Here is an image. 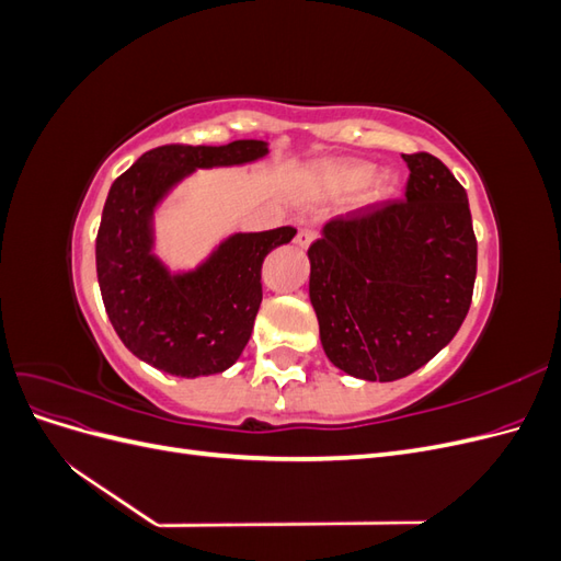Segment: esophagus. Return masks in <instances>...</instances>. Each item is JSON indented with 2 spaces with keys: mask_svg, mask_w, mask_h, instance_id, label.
I'll return each mask as SVG.
<instances>
[{
  "mask_svg": "<svg viewBox=\"0 0 561 561\" xmlns=\"http://www.w3.org/2000/svg\"><path fill=\"white\" fill-rule=\"evenodd\" d=\"M313 239H316V231H313L311 227H301V229L297 231V236H295V243H297L299 248H309V245L313 243Z\"/></svg>",
  "mask_w": 561,
  "mask_h": 561,
  "instance_id": "1",
  "label": "esophagus"
}]
</instances>
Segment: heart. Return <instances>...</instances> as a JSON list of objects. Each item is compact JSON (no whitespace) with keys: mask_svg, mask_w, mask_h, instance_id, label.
<instances>
[{"mask_svg":"<svg viewBox=\"0 0 561 561\" xmlns=\"http://www.w3.org/2000/svg\"><path fill=\"white\" fill-rule=\"evenodd\" d=\"M377 173V165L363 159H336L322 165L320 184L330 196H351L366 190L365 203L377 206L396 192V178L390 173Z\"/></svg>","mask_w":561,"mask_h":561,"instance_id":"b5f03b06","label":"heart"}]
</instances>
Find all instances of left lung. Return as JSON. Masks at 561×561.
<instances>
[{
	"label": "left lung",
	"mask_w": 561,
	"mask_h": 561,
	"mask_svg": "<svg viewBox=\"0 0 561 561\" xmlns=\"http://www.w3.org/2000/svg\"><path fill=\"white\" fill-rule=\"evenodd\" d=\"M402 159L404 201L332 219L309 248L322 351L365 381H396L435 358L466 320L478 274L466 190L426 151Z\"/></svg>",
	"instance_id": "8db88e82"
}]
</instances>
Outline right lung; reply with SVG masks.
I'll return each mask as SVG.
<instances>
[{
    "label": "right lung",
    "instance_id": "obj_1",
    "mask_svg": "<svg viewBox=\"0 0 561 561\" xmlns=\"http://www.w3.org/2000/svg\"><path fill=\"white\" fill-rule=\"evenodd\" d=\"M266 154L264 140L163 145L114 180L95 239L98 283L118 339L147 365L196 379L241 358L262 304L264 257L297 229L231 233L198 266L171 271L154 252V213L198 168L245 165Z\"/></svg>",
    "mask_w": 561,
    "mask_h": 561
}]
</instances>
